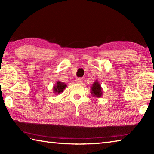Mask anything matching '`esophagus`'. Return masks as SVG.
Returning <instances> with one entry per match:
<instances>
[{
	"label": "esophagus",
	"instance_id": "1",
	"mask_svg": "<svg viewBox=\"0 0 154 154\" xmlns=\"http://www.w3.org/2000/svg\"><path fill=\"white\" fill-rule=\"evenodd\" d=\"M75 82L77 83H80V84H82V83H83V79H81V78H77V79L75 80Z\"/></svg>",
	"mask_w": 154,
	"mask_h": 154
}]
</instances>
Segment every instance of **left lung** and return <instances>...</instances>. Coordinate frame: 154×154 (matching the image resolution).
I'll return each instance as SVG.
<instances>
[{
    "instance_id": "1",
    "label": "left lung",
    "mask_w": 154,
    "mask_h": 154,
    "mask_svg": "<svg viewBox=\"0 0 154 154\" xmlns=\"http://www.w3.org/2000/svg\"><path fill=\"white\" fill-rule=\"evenodd\" d=\"M92 91H91V93L92 94V95L95 97L100 98L101 96L103 95V89L101 88L100 83H99L97 81L93 83L92 86Z\"/></svg>"
}]
</instances>
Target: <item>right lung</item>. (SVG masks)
<instances>
[{
    "mask_svg": "<svg viewBox=\"0 0 154 154\" xmlns=\"http://www.w3.org/2000/svg\"><path fill=\"white\" fill-rule=\"evenodd\" d=\"M66 85L64 83H62L60 82H58L56 83V85L54 86V93L58 94L60 93H62L63 92L64 90L66 88Z\"/></svg>",
    "mask_w": 154,
    "mask_h": 154,
    "instance_id": "obj_1",
    "label": "right lung"
}]
</instances>
